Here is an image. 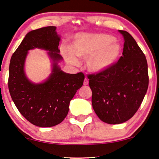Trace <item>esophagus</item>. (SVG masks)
Returning <instances> with one entry per match:
<instances>
[{"instance_id":"34e87169","label":"esophagus","mask_w":159,"mask_h":159,"mask_svg":"<svg viewBox=\"0 0 159 159\" xmlns=\"http://www.w3.org/2000/svg\"><path fill=\"white\" fill-rule=\"evenodd\" d=\"M88 84H89V80L88 79H85V80H84V83H83V85H88Z\"/></svg>"}]
</instances>
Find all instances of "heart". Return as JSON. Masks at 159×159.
<instances>
[{
    "instance_id": "heart-1",
    "label": "heart",
    "mask_w": 159,
    "mask_h": 159,
    "mask_svg": "<svg viewBox=\"0 0 159 159\" xmlns=\"http://www.w3.org/2000/svg\"><path fill=\"white\" fill-rule=\"evenodd\" d=\"M121 45L114 37L106 34H80L73 43L72 50L65 48V57L70 63L77 64L76 56L88 59V69L99 73L107 69L118 60Z\"/></svg>"
}]
</instances>
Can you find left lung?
<instances>
[{
    "instance_id": "1",
    "label": "left lung",
    "mask_w": 159,
    "mask_h": 159,
    "mask_svg": "<svg viewBox=\"0 0 159 159\" xmlns=\"http://www.w3.org/2000/svg\"><path fill=\"white\" fill-rule=\"evenodd\" d=\"M119 32L125 41L122 56L107 69L88 76L93 108L102 121L111 125L134 116L149 84L145 55L128 32Z\"/></svg>"
}]
</instances>
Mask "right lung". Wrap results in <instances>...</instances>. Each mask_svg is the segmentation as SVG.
Listing matches in <instances>:
<instances>
[{
	"instance_id": "add662e5",
	"label": "right lung",
	"mask_w": 159,
	"mask_h": 159,
	"mask_svg": "<svg viewBox=\"0 0 159 159\" xmlns=\"http://www.w3.org/2000/svg\"><path fill=\"white\" fill-rule=\"evenodd\" d=\"M60 38L56 26H47L29 32L13 53L9 64L8 86L19 112L32 125L41 127L60 124L68 113L70 101L83 86L82 72L66 74L57 62L62 60L58 46ZM34 48L49 51L52 59V73L44 83L34 84L27 79L24 63L28 51Z\"/></svg>"
}]
</instances>
